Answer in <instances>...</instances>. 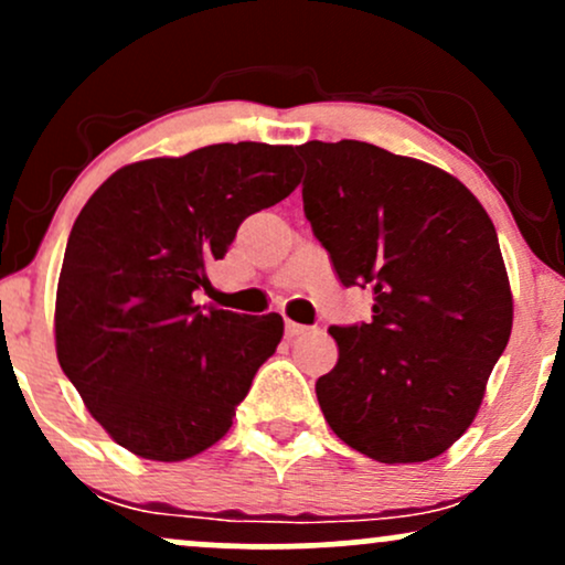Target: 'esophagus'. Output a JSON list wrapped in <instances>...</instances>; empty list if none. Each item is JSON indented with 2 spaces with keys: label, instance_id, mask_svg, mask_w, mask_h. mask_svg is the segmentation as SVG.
Masks as SVG:
<instances>
[{
  "label": "esophagus",
  "instance_id": "34e87169",
  "mask_svg": "<svg viewBox=\"0 0 565 565\" xmlns=\"http://www.w3.org/2000/svg\"><path fill=\"white\" fill-rule=\"evenodd\" d=\"M308 332H310V327H302V323L287 321V337H291V340H295V337H300V334H308Z\"/></svg>",
  "mask_w": 565,
  "mask_h": 565
}]
</instances>
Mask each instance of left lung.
Returning a JSON list of instances; mask_svg holds the SVG:
<instances>
[{"label": "left lung", "instance_id": "1", "mask_svg": "<svg viewBox=\"0 0 565 565\" xmlns=\"http://www.w3.org/2000/svg\"><path fill=\"white\" fill-rule=\"evenodd\" d=\"M305 217L372 321L329 327L340 359L316 382L350 449L425 462L468 430L512 329L494 223L449 172L361 140H310Z\"/></svg>", "mask_w": 565, "mask_h": 565}]
</instances>
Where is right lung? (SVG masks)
<instances>
[{
    "instance_id": "obj_1",
    "label": "right lung",
    "mask_w": 565,
    "mask_h": 565,
    "mask_svg": "<svg viewBox=\"0 0 565 565\" xmlns=\"http://www.w3.org/2000/svg\"><path fill=\"white\" fill-rule=\"evenodd\" d=\"M297 183L291 146L217 142L121 167L84 204L57 281L55 348L116 444L180 462L231 430L284 319L206 308L196 291L244 217Z\"/></svg>"
}]
</instances>
